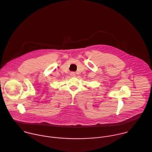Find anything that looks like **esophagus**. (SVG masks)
<instances>
[{
  "instance_id": "1",
  "label": "esophagus",
  "mask_w": 152,
  "mask_h": 152,
  "mask_svg": "<svg viewBox=\"0 0 152 152\" xmlns=\"http://www.w3.org/2000/svg\"><path fill=\"white\" fill-rule=\"evenodd\" d=\"M70 75L72 77H75V73L74 72H71L70 74Z\"/></svg>"
}]
</instances>
